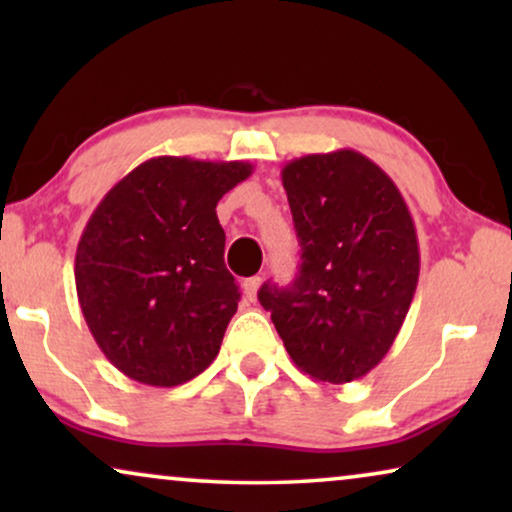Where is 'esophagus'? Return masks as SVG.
Returning a JSON list of instances; mask_svg holds the SVG:
<instances>
[{
  "mask_svg": "<svg viewBox=\"0 0 512 512\" xmlns=\"http://www.w3.org/2000/svg\"><path fill=\"white\" fill-rule=\"evenodd\" d=\"M258 289H261V277H249V279H244V284H242L244 298L251 300V303H254V300H256Z\"/></svg>",
  "mask_w": 512,
  "mask_h": 512,
  "instance_id": "obj_1",
  "label": "esophagus"
}]
</instances>
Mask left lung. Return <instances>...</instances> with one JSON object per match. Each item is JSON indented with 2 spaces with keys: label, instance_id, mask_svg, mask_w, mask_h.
Segmentation results:
<instances>
[{
  "label": "left lung",
  "instance_id": "obj_1",
  "mask_svg": "<svg viewBox=\"0 0 512 512\" xmlns=\"http://www.w3.org/2000/svg\"><path fill=\"white\" fill-rule=\"evenodd\" d=\"M282 184L300 270L286 289L263 284L258 300L305 375L359 380L387 356L415 296V221L389 174L352 149L291 160Z\"/></svg>",
  "mask_w": 512,
  "mask_h": 512
}]
</instances>
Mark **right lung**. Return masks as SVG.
Wrapping results in <instances>:
<instances>
[{
  "instance_id": "obj_1",
  "label": "right lung",
  "mask_w": 512,
  "mask_h": 512,
  "mask_svg": "<svg viewBox=\"0 0 512 512\" xmlns=\"http://www.w3.org/2000/svg\"><path fill=\"white\" fill-rule=\"evenodd\" d=\"M254 170L158 156L104 195L76 247L83 319L104 356L151 387H177L216 359L237 312L216 205Z\"/></svg>"
}]
</instances>
